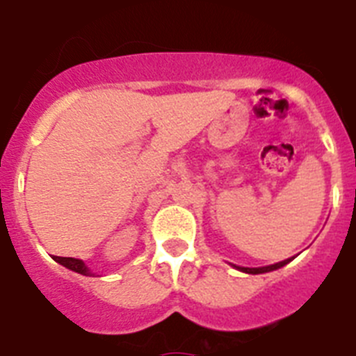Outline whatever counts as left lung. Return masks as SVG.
<instances>
[{"instance_id":"left-lung-1","label":"left lung","mask_w":356,"mask_h":356,"mask_svg":"<svg viewBox=\"0 0 356 356\" xmlns=\"http://www.w3.org/2000/svg\"><path fill=\"white\" fill-rule=\"evenodd\" d=\"M291 262V259L284 260V262H278V264H273V266H267V267H237L241 271L244 273H250V275H260V273H269V271H275V269H280V267H284L285 264Z\"/></svg>"}]
</instances>
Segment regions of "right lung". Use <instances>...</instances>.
I'll return each instance as SVG.
<instances>
[{
  "label": "right lung",
  "instance_id": "obj_1",
  "mask_svg": "<svg viewBox=\"0 0 356 356\" xmlns=\"http://www.w3.org/2000/svg\"><path fill=\"white\" fill-rule=\"evenodd\" d=\"M53 259H55L58 264H62L64 267H67V269H71V271L80 273V275H85V276L92 275V273L85 267V264L81 262V260L71 259V257H53Z\"/></svg>",
  "mask_w": 356,
  "mask_h": 356
}]
</instances>
